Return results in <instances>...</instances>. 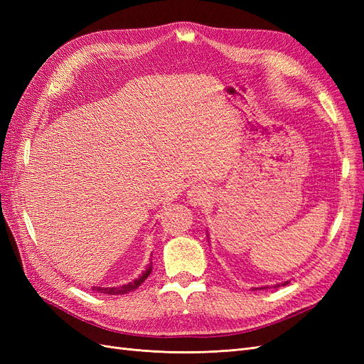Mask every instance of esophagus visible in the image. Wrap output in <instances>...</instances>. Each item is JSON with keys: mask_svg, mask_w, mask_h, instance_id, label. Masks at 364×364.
I'll return each instance as SVG.
<instances>
[{"mask_svg": "<svg viewBox=\"0 0 364 364\" xmlns=\"http://www.w3.org/2000/svg\"><path fill=\"white\" fill-rule=\"evenodd\" d=\"M209 197H211V194H209V190L205 183H197L191 186L188 191V202L194 208L205 206L209 200Z\"/></svg>", "mask_w": 364, "mask_h": 364, "instance_id": "34e87169", "label": "esophagus"}]
</instances>
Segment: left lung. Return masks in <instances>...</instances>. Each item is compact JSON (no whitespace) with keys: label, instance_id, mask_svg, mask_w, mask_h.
Returning <instances> with one entry per match:
<instances>
[{"label":"left lung","instance_id":"left-lung-1","mask_svg":"<svg viewBox=\"0 0 364 364\" xmlns=\"http://www.w3.org/2000/svg\"><path fill=\"white\" fill-rule=\"evenodd\" d=\"M290 281H284V282H278L274 285H262V287H253V290H269V289H279L284 287V285H287Z\"/></svg>","mask_w":364,"mask_h":364}]
</instances>
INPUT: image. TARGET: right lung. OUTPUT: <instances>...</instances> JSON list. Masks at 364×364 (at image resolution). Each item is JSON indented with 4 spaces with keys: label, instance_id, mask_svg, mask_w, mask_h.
Returning a JSON list of instances; mask_svg holds the SVG:
<instances>
[{
    "label": "right lung",
    "instance_id": "obj_1",
    "mask_svg": "<svg viewBox=\"0 0 364 364\" xmlns=\"http://www.w3.org/2000/svg\"><path fill=\"white\" fill-rule=\"evenodd\" d=\"M151 262L149 264V266L146 267V270L142 272L138 278H135L134 281H130V282H127V284H123V285H119V287H92V290H97V291H100V293H103V294H127V293H130V291H134V290H136L139 285L144 282L147 278H149V274L151 273Z\"/></svg>",
    "mask_w": 364,
    "mask_h": 364
}]
</instances>
